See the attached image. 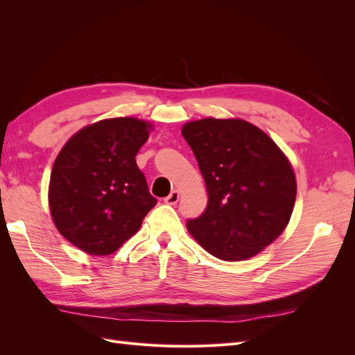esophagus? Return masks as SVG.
<instances>
[{
    "label": "esophagus",
    "instance_id": "obj_1",
    "mask_svg": "<svg viewBox=\"0 0 355 355\" xmlns=\"http://www.w3.org/2000/svg\"><path fill=\"white\" fill-rule=\"evenodd\" d=\"M164 201H166L167 204H176V202L179 201V191H178V189L171 191L170 194L164 198Z\"/></svg>",
    "mask_w": 355,
    "mask_h": 355
}]
</instances>
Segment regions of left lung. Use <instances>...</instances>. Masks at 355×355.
I'll use <instances>...</instances> for the list:
<instances>
[{"label": "left lung", "mask_w": 355, "mask_h": 355, "mask_svg": "<svg viewBox=\"0 0 355 355\" xmlns=\"http://www.w3.org/2000/svg\"><path fill=\"white\" fill-rule=\"evenodd\" d=\"M207 187L209 202L187 227L213 256L244 261L280 235L292 216L296 179L266 133L243 120L204 118L182 128Z\"/></svg>", "instance_id": "left-lung-1"}]
</instances>
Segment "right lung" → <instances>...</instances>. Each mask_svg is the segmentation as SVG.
<instances>
[{"instance_id":"add662e5","label":"right lung","mask_w":355,"mask_h":355,"mask_svg":"<svg viewBox=\"0 0 355 355\" xmlns=\"http://www.w3.org/2000/svg\"><path fill=\"white\" fill-rule=\"evenodd\" d=\"M149 128L130 116L103 120L73 135L58 155L50 210L59 232L78 249L114 253L157 204L135 159Z\"/></svg>"}]
</instances>
